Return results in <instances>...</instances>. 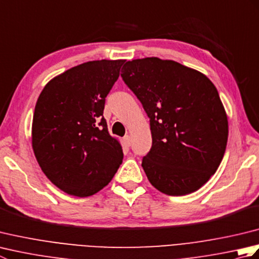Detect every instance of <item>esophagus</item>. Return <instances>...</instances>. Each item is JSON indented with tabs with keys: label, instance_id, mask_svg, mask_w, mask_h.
I'll use <instances>...</instances> for the list:
<instances>
[{
	"label": "esophagus",
	"instance_id": "34e87169",
	"mask_svg": "<svg viewBox=\"0 0 259 259\" xmlns=\"http://www.w3.org/2000/svg\"><path fill=\"white\" fill-rule=\"evenodd\" d=\"M123 141H124V145H125L126 147H130V146H131V138H130V136H125L124 138H123Z\"/></svg>",
	"mask_w": 259,
	"mask_h": 259
}]
</instances>
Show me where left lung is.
<instances>
[{
	"instance_id": "1",
	"label": "left lung",
	"mask_w": 259,
	"mask_h": 259,
	"mask_svg": "<svg viewBox=\"0 0 259 259\" xmlns=\"http://www.w3.org/2000/svg\"><path fill=\"white\" fill-rule=\"evenodd\" d=\"M121 76L150 119L152 147L141 166L169 196L198 190L216 172L226 150L228 120L205 74L172 60L128 61Z\"/></svg>"
}]
</instances>
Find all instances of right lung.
<instances>
[{
	"instance_id": "obj_1",
	"label": "right lung",
	"mask_w": 259,
	"mask_h": 259,
	"mask_svg": "<svg viewBox=\"0 0 259 259\" xmlns=\"http://www.w3.org/2000/svg\"><path fill=\"white\" fill-rule=\"evenodd\" d=\"M125 60L76 65L47 83L32 121V148L53 185L76 197L106 187L122 162L118 139L103 118L106 97Z\"/></svg>"
}]
</instances>
